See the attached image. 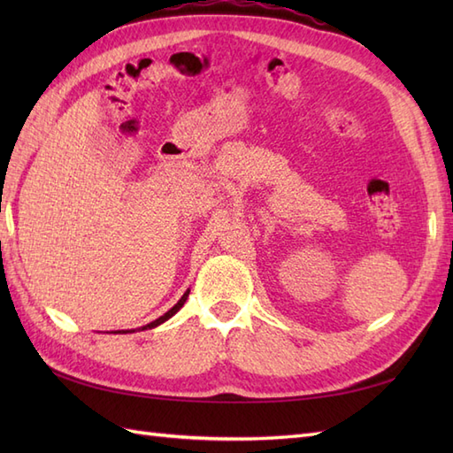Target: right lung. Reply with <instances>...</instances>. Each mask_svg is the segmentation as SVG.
<instances>
[{
	"label": "right lung",
	"instance_id": "right-lung-1",
	"mask_svg": "<svg viewBox=\"0 0 453 453\" xmlns=\"http://www.w3.org/2000/svg\"><path fill=\"white\" fill-rule=\"evenodd\" d=\"M188 292H190V290H187L185 294H182V297H180V300H179V302H177L175 305H173V307H171V310H169V311H167L165 315H161V317H159V319H156V321H151V323H148L146 326H143V329H151V326H157V325H161L163 321H167V319H169V317H173V315H175V313H177V311L180 310V307H182V305H185V302H187V297H188ZM127 333H128V331H127Z\"/></svg>",
	"mask_w": 453,
	"mask_h": 453
}]
</instances>
